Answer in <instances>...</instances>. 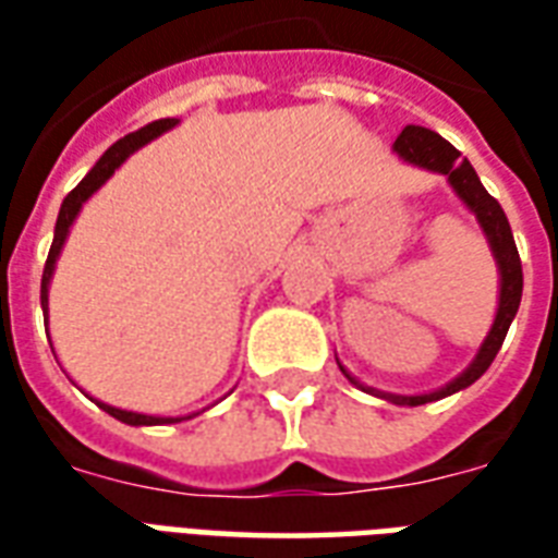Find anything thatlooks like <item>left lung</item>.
<instances>
[{"mask_svg":"<svg viewBox=\"0 0 558 558\" xmlns=\"http://www.w3.org/2000/svg\"><path fill=\"white\" fill-rule=\"evenodd\" d=\"M395 151H398L403 160H410V163H418V167H427V170L448 175V182H451V187L457 191V196L478 215V223L484 227V232H487V239H490L493 256H496L499 275H502L499 311H496L490 335L481 343L475 362L469 364L466 371L457 376L454 383H448V386L439 388V391H433V395H418V398L383 395V398L391 400V403L421 407V403L448 398V395H454L460 388L472 386V383L490 367L493 359H496V352L502 347L505 335H508V328H511V319L517 316V307H520V295H523V266H520V254H517L514 235H511V223L505 218L502 206L484 191L478 172L472 170V163H469L466 158H460V151H457L448 140L439 137L430 128L407 125L400 131V137L395 140ZM352 383H355V379H352ZM355 386H359V383H355Z\"/></svg>","mask_w":558,"mask_h":558,"instance_id":"left-lung-1","label":"left lung"}]
</instances>
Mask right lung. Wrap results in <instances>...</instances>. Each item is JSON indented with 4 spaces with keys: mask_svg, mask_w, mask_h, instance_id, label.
Returning <instances> with one entry per match:
<instances>
[{
    "mask_svg": "<svg viewBox=\"0 0 558 558\" xmlns=\"http://www.w3.org/2000/svg\"><path fill=\"white\" fill-rule=\"evenodd\" d=\"M175 125V119H158V122H151V125L140 128L134 134H128L122 137L119 143L107 148L101 155V160L86 172V179L65 196V203L59 208V218H56V235H53V244H50V254H47V263H44V278H41V307L47 311V287H50V278H53V266H56V256L62 251V244H65V235L71 230V223L77 218L80 206L89 199L98 187H101L110 175L116 172V167L122 163V160L131 155V151H137L140 146H146L148 140H155L158 134H163L167 128ZM104 412H110L113 418L125 421V424H163V421H172V418H155V415H140V412H125V410H116V407H107V403H98Z\"/></svg>",
    "mask_w": 558,
    "mask_h": 558,
    "instance_id": "right-lung-1",
    "label": "right lung"
}]
</instances>
